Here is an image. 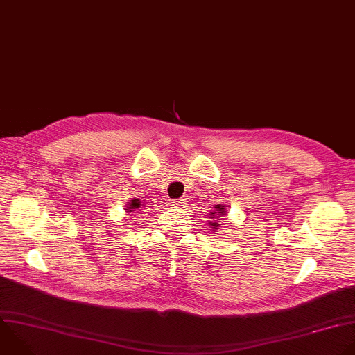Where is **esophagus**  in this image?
<instances>
[{
    "label": "esophagus",
    "mask_w": 355,
    "mask_h": 355,
    "mask_svg": "<svg viewBox=\"0 0 355 355\" xmlns=\"http://www.w3.org/2000/svg\"><path fill=\"white\" fill-rule=\"evenodd\" d=\"M185 202H187L185 198H180V199H174L171 203L174 207H182L185 205Z\"/></svg>",
    "instance_id": "1"
}]
</instances>
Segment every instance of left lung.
<instances>
[{"mask_svg": "<svg viewBox=\"0 0 355 355\" xmlns=\"http://www.w3.org/2000/svg\"><path fill=\"white\" fill-rule=\"evenodd\" d=\"M224 213H225L224 206H221V205H216V206H214V210H211V217H216L217 220H220V217H221ZM217 220L210 221V224H213V227H211V228H217V227H218Z\"/></svg>", "mask_w": 355, "mask_h": 355, "instance_id": "obj_1", "label": "left lung"}]
</instances>
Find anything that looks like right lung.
Masks as SVG:
<instances>
[{
	"label": "right lung",
	"mask_w": 355,
	"mask_h": 355,
	"mask_svg": "<svg viewBox=\"0 0 355 355\" xmlns=\"http://www.w3.org/2000/svg\"><path fill=\"white\" fill-rule=\"evenodd\" d=\"M141 200L139 199H134V200H131V202H128V206H127V211L128 213H131V211H135L137 209H139L141 207Z\"/></svg>",
	"instance_id": "obj_1"
}]
</instances>
